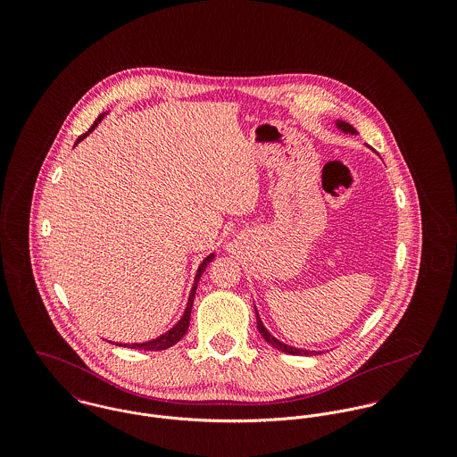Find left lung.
Masks as SVG:
<instances>
[{"instance_id": "obj_1", "label": "left lung", "mask_w": 457, "mask_h": 457, "mask_svg": "<svg viewBox=\"0 0 457 457\" xmlns=\"http://www.w3.org/2000/svg\"><path fill=\"white\" fill-rule=\"evenodd\" d=\"M336 127L341 131H346V133H357V130H355L352 125H348V123H345V121H336ZM257 328H259L262 337H263L270 346H274V348H278V350H281V352H285V353H290V355H310V353H317V352H310V350H303V348H295V346L285 345V343H281L279 339H276V337L263 327V324H262L259 313H257Z\"/></svg>"}]
</instances>
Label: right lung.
<instances>
[{
  "mask_svg": "<svg viewBox=\"0 0 457 457\" xmlns=\"http://www.w3.org/2000/svg\"><path fill=\"white\" fill-rule=\"evenodd\" d=\"M104 116H105V112L104 114H100L96 120H95V123L91 125V129L86 131V133H82L77 140H75V144H79L82 138H86L91 131L95 130L96 127H98V123L104 120ZM214 259V255H209V257H205L204 262L200 263V267H198V270H196L195 274V283H194V287H192V292H190V297H188V304H187V310H185V315H183V319L176 324V326L172 327L170 330H167L165 334H162L160 337H156V339H153V341H145V343H131V345H123V343H120V346H129V348H135V350H151V352H156V350H165V348H170L172 345H176L185 334H187V330H188V326H190V317H192V306H194V299H195V292H196V285H198V279H200V276H202V272L205 270V267H207V263Z\"/></svg>",
  "mask_w": 457,
  "mask_h": 457,
  "instance_id": "1",
  "label": "right lung"
}]
</instances>
